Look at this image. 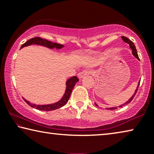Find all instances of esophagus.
Listing matches in <instances>:
<instances>
[{
    "label": "esophagus",
    "instance_id": "1",
    "mask_svg": "<svg viewBox=\"0 0 154 154\" xmlns=\"http://www.w3.org/2000/svg\"><path fill=\"white\" fill-rule=\"evenodd\" d=\"M91 73H92L91 71H89V70H84V71H82V72H81L78 73L77 76H78V77L79 78V79H82V78L86 76V75H90V74H91Z\"/></svg>",
    "mask_w": 154,
    "mask_h": 154
}]
</instances>
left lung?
I'll use <instances>...</instances> for the list:
<instances>
[{
    "label": "left lung",
    "instance_id": "8db88e82",
    "mask_svg": "<svg viewBox=\"0 0 154 154\" xmlns=\"http://www.w3.org/2000/svg\"><path fill=\"white\" fill-rule=\"evenodd\" d=\"M122 40H123L124 41H125V43H128V45H129L130 48H131V50H132V54H133V55H134V56L135 57H136V59H138V60L140 61V59H139V57H138V55H137V52L136 48V46H135L134 43H133L131 41L128 39V38L125 37V36H122ZM140 80L139 82H138V84H137V88H136V91H135V92H134V94L131 96V97L130 99L128 100V101H127V102H126L125 103V104H122V105H120V106H118L119 108L122 107L123 106H125V105H127V104H129V103H130L131 102L132 100L134 99V96L136 95V94L137 91V89H138V87H139V85H140ZM95 104L96 106H98V105H97V104H95ZM118 109V107H117V106H114V107H111V108H106V109H109V110H113V109Z\"/></svg>",
    "mask_w": 154,
    "mask_h": 154
}]
</instances>
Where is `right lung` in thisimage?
<instances>
[{
  "label": "right lung",
  "mask_w": 154,
  "mask_h": 154,
  "mask_svg": "<svg viewBox=\"0 0 154 154\" xmlns=\"http://www.w3.org/2000/svg\"><path fill=\"white\" fill-rule=\"evenodd\" d=\"M41 45V46L45 47L49 49H54L55 48L56 50H61L64 48L63 45L59 44L57 43H52L51 41H49L46 39H43L40 37H34L31 38V39L26 41L24 44L22 45V46L20 47V49H22L23 48L28 46V45ZM79 81L78 78L75 76H73L68 79L66 82V90L65 93H64L62 97L59 100L58 102L52 103V104H35L33 103H31L29 101L25 99L24 97H23V99L25 100L27 104L29 105L31 107L34 108L40 111H54V110L58 109L59 108L63 106L66 103L68 102V100H69L70 94L72 93V91L73 88H74L75 84L77 82Z\"/></svg>",
  "instance_id": "1"
}]
</instances>
